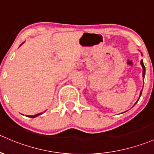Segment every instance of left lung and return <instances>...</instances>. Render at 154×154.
<instances>
[{"instance_id": "obj_1", "label": "left lung", "mask_w": 154, "mask_h": 154, "mask_svg": "<svg viewBox=\"0 0 154 154\" xmlns=\"http://www.w3.org/2000/svg\"><path fill=\"white\" fill-rule=\"evenodd\" d=\"M141 65H142V67H143V79H144V78H145V66H144V64H143V61H141ZM141 95H142V91H141V92H140V96H141Z\"/></svg>"}]
</instances>
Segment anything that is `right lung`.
<instances>
[{
	"label": "right lung",
	"mask_w": 154,
	"mask_h": 154,
	"mask_svg": "<svg viewBox=\"0 0 154 154\" xmlns=\"http://www.w3.org/2000/svg\"><path fill=\"white\" fill-rule=\"evenodd\" d=\"M42 113H39V114H37V115H32V116H31V115H26V116L29 117H31V118H34V117L39 116V115H42Z\"/></svg>",
	"instance_id": "obj_1"
}]
</instances>
